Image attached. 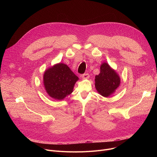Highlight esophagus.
<instances>
[{"label": "esophagus", "instance_id": "34e87169", "mask_svg": "<svg viewBox=\"0 0 157 157\" xmlns=\"http://www.w3.org/2000/svg\"><path fill=\"white\" fill-rule=\"evenodd\" d=\"M81 77L83 79H88L89 78V75L88 73H85V74L82 75L81 76Z\"/></svg>", "mask_w": 157, "mask_h": 157}]
</instances>
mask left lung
<instances>
[{"mask_svg":"<svg viewBox=\"0 0 157 157\" xmlns=\"http://www.w3.org/2000/svg\"><path fill=\"white\" fill-rule=\"evenodd\" d=\"M121 83V78L114 70L107 63L101 65L100 73L95 77V87L98 93L104 97L113 94Z\"/></svg>","mask_w":157,"mask_h":157,"instance_id":"obj_1","label":"left lung"}]
</instances>
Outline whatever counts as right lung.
<instances>
[{"instance_id": "1", "label": "right lung", "mask_w": 157, "mask_h": 157, "mask_svg": "<svg viewBox=\"0 0 157 157\" xmlns=\"http://www.w3.org/2000/svg\"><path fill=\"white\" fill-rule=\"evenodd\" d=\"M79 79L69 67L58 63L47 69L43 75V84L48 94L56 100H63L73 91Z\"/></svg>"}]
</instances>
